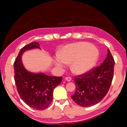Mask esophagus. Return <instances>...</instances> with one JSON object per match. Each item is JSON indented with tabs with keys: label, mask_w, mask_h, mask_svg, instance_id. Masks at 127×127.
Here are the masks:
<instances>
[{
	"label": "esophagus",
	"mask_w": 127,
	"mask_h": 127,
	"mask_svg": "<svg viewBox=\"0 0 127 127\" xmlns=\"http://www.w3.org/2000/svg\"><path fill=\"white\" fill-rule=\"evenodd\" d=\"M65 80L67 81H70L71 80H72V78L70 77H65Z\"/></svg>",
	"instance_id": "34e87169"
}]
</instances>
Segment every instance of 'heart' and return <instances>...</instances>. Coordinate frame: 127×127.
<instances>
[{"label":"heart","instance_id":"obj_1","mask_svg":"<svg viewBox=\"0 0 127 127\" xmlns=\"http://www.w3.org/2000/svg\"><path fill=\"white\" fill-rule=\"evenodd\" d=\"M98 50L91 44L80 42L68 44L63 48L55 64L62 67L64 63L72 62L70 67L74 73L83 74L90 70L98 58Z\"/></svg>","mask_w":127,"mask_h":127}]
</instances>
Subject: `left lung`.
<instances>
[{
	"mask_svg": "<svg viewBox=\"0 0 127 127\" xmlns=\"http://www.w3.org/2000/svg\"><path fill=\"white\" fill-rule=\"evenodd\" d=\"M114 63L108 49L106 58L101 65L75 77L76 92L71 96L73 101L83 107L92 106L101 101L112 84Z\"/></svg>",
	"mask_w": 127,
	"mask_h": 127,
	"instance_id": "1",
	"label": "left lung"
}]
</instances>
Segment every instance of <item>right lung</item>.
I'll return each instance as SVG.
<instances>
[{"mask_svg":"<svg viewBox=\"0 0 127 127\" xmlns=\"http://www.w3.org/2000/svg\"><path fill=\"white\" fill-rule=\"evenodd\" d=\"M39 48L37 42L22 48L14 64V80L21 99L29 107L38 110L46 109L53 101V90L61 83L62 77L48 76L43 73L29 72L24 66L21 57L24 52Z\"/></svg>","mask_w":127,"mask_h":127,"instance_id":"obj_1","label":"right lung"}]
</instances>
